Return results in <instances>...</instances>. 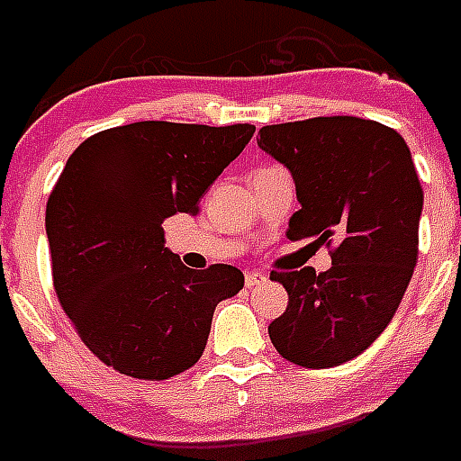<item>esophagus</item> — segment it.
Here are the masks:
<instances>
[{"label": "esophagus", "mask_w": 461, "mask_h": 461, "mask_svg": "<svg viewBox=\"0 0 461 461\" xmlns=\"http://www.w3.org/2000/svg\"><path fill=\"white\" fill-rule=\"evenodd\" d=\"M264 281H267V276L261 274V271H248V274H245V285H248V288L261 285Z\"/></svg>", "instance_id": "34e87169"}]
</instances>
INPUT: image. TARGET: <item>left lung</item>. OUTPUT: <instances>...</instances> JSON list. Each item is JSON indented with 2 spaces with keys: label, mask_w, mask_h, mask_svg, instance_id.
Instances as JSON below:
<instances>
[{
  "label": "left lung",
  "mask_w": 461,
  "mask_h": 461,
  "mask_svg": "<svg viewBox=\"0 0 461 461\" xmlns=\"http://www.w3.org/2000/svg\"><path fill=\"white\" fill-rule=\"evenodd\" d=\"M257 145L293 173L290 240L330 248V268L274 271L288 307L268 326L278 355L307 369L355 359L395 316L419 257L423 190L410 147L357 116L264 126Z\"/></svg>",
  "instance_id": "1"
}]
</instances>
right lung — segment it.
<instances>
[{"label":"right lung","mask_w":461,"mask_h":461,"mask_svg":"<svg viewBox=\"0 0 461 461\" xmlns=\"http://www.w3.org/2000/svg\"><path fill=\"white\" fill-rule=\"evenodd\" d=\"M254 126L140 121L92 135L68 157L47 200L54 290L80 340L106 366L142 381L190 369L213 309L242 290L230 264L187 268L161 223L197 213Z\"/></svg>","instance_id":"right-lung-1"}]
</instances>
